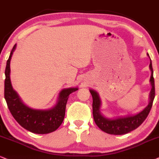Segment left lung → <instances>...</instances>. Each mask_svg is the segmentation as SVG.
I'll use <instances>...</instances> for the list:
<instances>
[{"label":"left lung","instance_id":"left-lung-1","mask_svg":"<svg viewBox=\"0 0 159 159\" xmlns=\"http://www.w3.org/2000/svg\"><path fill=\"white\" fill-rule=\"evenodd\" d=\"M147 56L150 59L148 53H147ZM150 69L151 70L150 82L152 89L149 95V99H150L149 103L142 111L135 115H124V116H118L113 117V118L105 117L100 112L102 103L98 92L93 89H89L93 98V117H94V122L102 131L108 134H111V135H124L137 129L145 120L150 113L155 98V81L151 59Z\"/></svg>","mask_w":159,"mask_h":159}]
</instances>
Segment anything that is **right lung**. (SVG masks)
Returning <instances> with one entry per match:
<instances>
[{"label":"right lung","instance_id":"obj_1","mask_svg":"<svg viewBox=\"0 0 159 159\" xmlns=\"http://www.w3.org/2000/svg\"><path fill=\"white\" fill-rule=\"evenodd\" d=\"M16 48L11 51L5 69L4 98L11 114L22 127L35 134H48L54 132L64 120L65 108L70 94L78 90L77 87L62 89L59 94L57 103L48 109H35L24 103L18 93L13 89L10 80V61Z\"/></svg>","mask_w":159,"mask_h":159}]
</instances>
